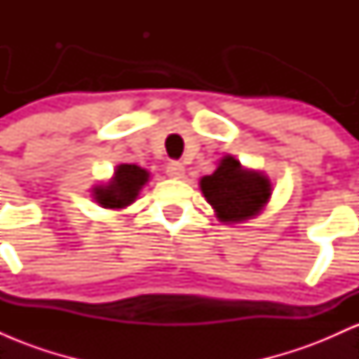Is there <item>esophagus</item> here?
I'll return each mask as SVG.
<instances>
[{"mask_svg":"<svg viewBox=\"0 0 359 359\" xmlns=\"http://www.w3.org/2000/svg\"><path fill=\"white\" fill-rule=\"evenodd\" d=\"M185 174V167L180 162H170L167 167V175L170 179H182Z\"/></svg>","mask_w":359,"mask_h":359,"instance_id":"34e87169","label":"esophagus"}]
</instances>
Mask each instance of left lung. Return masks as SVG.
I'll use <instances>...</instances> for the list:
<instances>
[{
    "mask_svg": "<svg viewBox=\"0 0 359 359\" xmlns=\"http://www.w3.org/2000/svg\"><path fill=\"white\" fill-rule=\"evenodd\" d=\"M199 187L217 221L241 224L265 209L271 197V180L263 172L241 165L233 155H224L211 175L199 180Z\"/></svg>",
    "mask_w": 359,
    "mask_h": 359,
    "instance_id": "8db88e82",
    "label": "left lung"
}]
</instances>
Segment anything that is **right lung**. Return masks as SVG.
<instances>
[{"mask_svg":"<svg viewBox=\"0 0 359 359\" xmlns=\"http://www.w3.org/2000/svg\"><path fill=\"white\" fill-rule=\"evenodd\" d=\"M150 180V172L135 163H119L111 179L93 185L94 203L111 211H121L138 199L140 192Z\"/></svg>","mask_w":359,"mask_h":359,"instance_id":"1","label":"right lung"}]
</instances>
